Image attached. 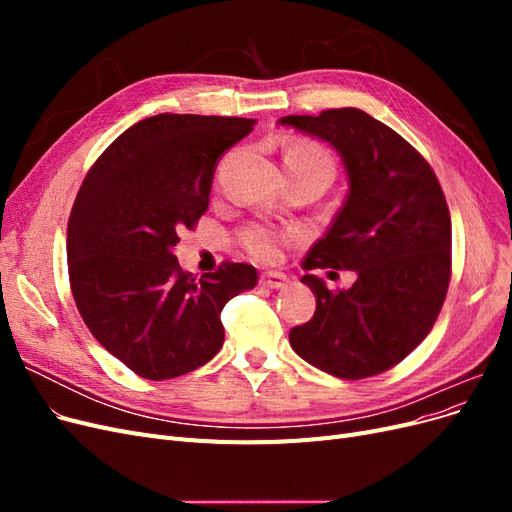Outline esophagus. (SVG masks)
I'll list each match as a JSON object with an SVG mask.
<instances>
[{
  "label": "esophagus",
  "instance_id": "1",
  "mask_svg": "<svg viewBox=\"0 0 512 512\" xmlns=\"http://www.w3.org/2000/svg\"><path fill=\"white\" fill-rule=\"evenodd\" d=\"M260 284L265 288H271V290H280L288 284V277L284 273H262Z\"/></svg>",
  "mask_w": 512,
  "mask_h": 512
}]
</instances>
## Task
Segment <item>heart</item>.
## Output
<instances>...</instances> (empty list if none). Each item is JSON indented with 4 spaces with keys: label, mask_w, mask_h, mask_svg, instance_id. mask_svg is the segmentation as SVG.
<instances>
[{
    "label": "heart",
    "mask_w": 512,
    "mask_h": 512,
    "mask_svg": "<svg viewBox=\"0 0 512 512\" xmlns=\"http://www.w3.org/2000/svg\"><path fill=\"white\" fill-rule=\"evenodd\" d=\"M284 164L288 166H322L333 170V162L327 156V151L320 149L314 143L307 141H297L292 143L286 153H284ZM243 245L247 254L260 262H271L280 254V245L286 241V237L277 235V232L262 228V226H252L243 232Z\"/></svg>",
    "instance_id": "heart-1"
}]
</instances>
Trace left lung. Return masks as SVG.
Returning <instances> with one entry per match:
<instances>
[{"mask_svg":"<svg viewBox=\"0 0 512 512\" xmlns=\"http://www.w3.org/2000/svg\"><path fill=\"white\" fill-rule=\"evenodd\" d=\"M280 126L329 143L344 162L348 196L305 269H348L333 292L318 275L312 320L290 331L303 361L335 378L391 369L423 342L451 280V213L431 166L406 138L361 108L288 115Z\"/></svg>","mask_w":512,"mask_h":512,"instance_id":"1","label":"left lung"}]
</instances>
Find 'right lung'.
Returning <instances> with one entry per match:
<instances>
[{
  "mask_svg": "<svg viewBox=\"0 0 512 512\" xmlns=\"http://www.w3.org/2000/svg\"><path fill=\"white\" fill-rule=\"evenodd\" d=\"M256 119L153 115L91 166L68 222V271L87 329L147 380L209 363L224 344L220 314L258 273L224 262L194 280L175 256L179 232L209 207L215 168Z\"/></svg>",
  "mask_w": 512,
  "mask_h": 512,
  "instance_id": "right-lung-1",
  "label": "right lung"
}]
</instances>
